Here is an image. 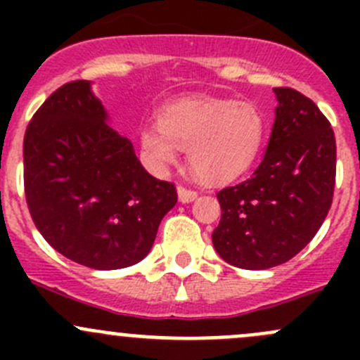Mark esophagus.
<instances>
[{
    "label": "esophagus",
    "instance_id": "esophagus-1",
    "mask_svg": "<svg viewBox=\"0 0 360 360\" xmlns=\"http://www.w3.org/2000/svg\"><path fill=\"white\" fill-rule=\"evenodd\" d=\"M177 197H179V202L190 203V202H193L195 198L198 197V193L195 190H190V188L177 186Z\"/></svg>",
    "mask_w": 360,
    "mask_h": 360
}]
</instances>
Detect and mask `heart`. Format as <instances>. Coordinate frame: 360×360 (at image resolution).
Masks as SVG:
<instances>
[{
  "instance_id": "1",
  "label": "heart",
  "mask_w": 360,
  "mask_h": 360,
  "mask_svg": "<svg viewBox=\"0 0 360 360\" xmlns=\"http://www.w3.org/2000/svg\"><path fill=\"white\" fill-rule=\"evenodd\" d=\"M266 136L263 112L250 103L212 97H188L165 106L158 125L139 134L144 162L165 172L188 148V162L209 183L240 177L259 155Z\"/></svg>"
}]
</instances>
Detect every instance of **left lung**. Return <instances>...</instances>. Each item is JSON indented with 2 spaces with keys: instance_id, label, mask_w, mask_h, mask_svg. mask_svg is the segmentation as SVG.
Listing matches in <instances>:
<instances>
[{
  "instance_id": "left-lung-1",
  "label": "left lung",
  "mask_w": 360,
  "mask_h": 360,
  "mask_svg": "<svg viewBox=\"0 0 360 360\" xmlns=\"http://www.w3.org/2000/svg\"><path fill=\"white\" fill-rule=\"evenodd\" d=\"M274 92L278 106L259 167L248 181L217 193L214 249L244 270H266L296 256L324 223L335 191L331 123L297 90Z\"/></svg>"
}]
</instances>
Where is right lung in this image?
Returning a JSON list of instances; mask_svg holds the SVG:
<instances>
[{
	"instance_id": "right-lung-1",
	"label": "right lung",
	"mask_w": 360,
	"mask_h": 360,
	"mask_svg": "<svg viewBox=\"0 0 360 360\" xmlns=\"http://www.w3.org/2000/svg\"><path fill=\"white\" fill-rule=\"evenodd\" d=\"M92 83L57 89L24 136V190L39 233L57 252L94 270L132 266L148 256L172 183L146 172L132 143L108 125Z\"/></svg>"
}]
</instances>
